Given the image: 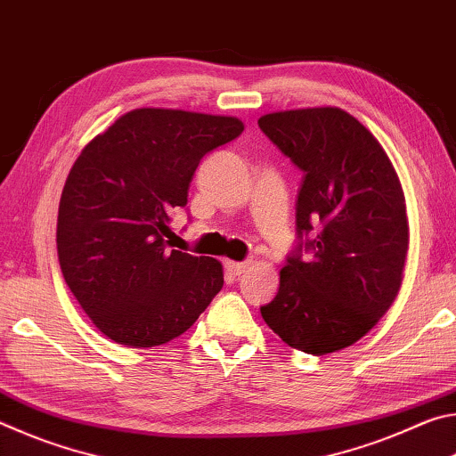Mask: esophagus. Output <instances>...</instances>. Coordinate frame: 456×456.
Listing matches in <instances>:
<instances>
[{
	"label": "esophagus",
	"instance_id": "obj_1",
	"mask_svg": "<svg viewBox=\"0 0 456 456\" xmlns=\"http://www.w3.org/2000/svg\"><path fill=\"white\" fill-rule=\"evenodd\" d=\"M225 267L231 275H241L249 267V261H225Z\"/></svg>",
	"mask_w": 456,
	"mask_h": 456
}]
</instances>
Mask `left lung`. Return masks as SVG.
Instances as JSON below:
<instances>
[{"mask_svg": "<svg viewBox=\"0 0 456 456\" xmlns=\"http://www.w3.org/2000/svg\"><path fill=\"white\" fill-rule=\"evenodd\" d=\"M257 125L304 171L299 241L261 315L296 350L323 356L348 348L403 285L408 217L398 175L372 133L342 108L273 112Z\"/></svg>", "mask_w": 456, "mask_h": 456, "instance_id": "obj_1", "label": "left lung"}]
</instances>
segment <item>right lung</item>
Here are the masks:
<instances>
[{
    "mask_svg": "<svg viewBox=\"0 0 456 456\" xmlns=\"http://www.w3.org/2000/svg\"><path fill=\"white\" fill-rule=\"evenodd\" d=\"M243 133L233 117L136 108L84 146L58 209L68 288L106 338L152 348L187 331L223 288L217 259L171 249L200 159Z\"/></svg>",
    "mask_w": 456,
    "mask_h": 456,
    "instance_id": "obj_1",
    "label": "right lung"
}]
</instances>
